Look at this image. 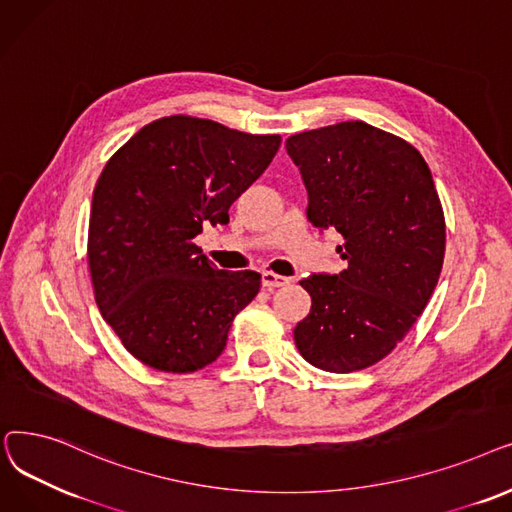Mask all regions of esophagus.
Wrapping results in <instances>:
<instances>
[{
	"mask_svg": "<svg viewBox=\"0 0 512 512\" xmlns=\"http://www.w3.org/2000/svg\"><path fill=\"white\" fill-rule=\"evenodd\" d=\"M287 283H289L287 277H281V275H275V273H269V271L262 273V287H264V289L273 291V289L283 287V285H287Z\"/></svg>",
	"mask_w": 512,
	"mask_h": 512,
	"instance_id": "esophagus-1",
	"label": "esophagus"
}]
</instances>
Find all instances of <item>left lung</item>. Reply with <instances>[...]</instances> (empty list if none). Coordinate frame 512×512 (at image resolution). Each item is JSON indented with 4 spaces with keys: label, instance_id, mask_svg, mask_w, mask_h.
Returning a JSON list of instances; mask_svg holds the SVG:
<instances>
[{
    "label": "left lung",
    "instance_id": "8db88e82",
    "mask_svg": "<svg viewBox=\"0 0 512 512\" xmlns=\"http://www.w3.org/2000/svg\"><path fill=\"white\" fill-rule=\"evenodd\" d=\"M308 191L306 218L344 237L346 269L300 281L310 314L294 329L316 369L352 373L396 348L437 285L446 223L431 170L404 139L362 120L285 141Z\"/></svg>",
    "mask_w": 512,
    "mask_h": 512
}]
</instances>
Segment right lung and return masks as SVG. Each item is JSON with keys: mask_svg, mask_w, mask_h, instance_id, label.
<instances>
[{"mask_svg": "<svg viewBox=\"0 0 512 512\" xmlns=\"http://www.w3.org/2000/svg\"><path fill=\"white\" fill-rule=\"evenodd\" d=\"M279 145V135L177 114L139 129L104 166L87 241L95 302L143 364L193 373L225 350L260 275L216 269L193 239L208 223H229L231 204Z\"/></svg>", "mask_w": 512, "mask_h": 512, "instance_id": "1", "label": "right lung"}]
</instances>
